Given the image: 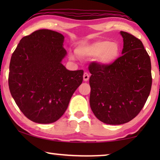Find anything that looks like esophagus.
<instances>
[{
	"label": "esophagus",
	"instance_id": "34e87169",
	"mask_svg": "<svg viewBox=\"0 0 160 160\" xmlns=\"http://www.w3.org/2000/svg\"><path fill=\"white\" fill-rule=\"evenodd\" d=\"M83 78H84V81H85V82H87L89 78V74L87 72H85L84 76H83Z\"/></svg>",
	"mask_w": 160,
	"mask_h": 160
}]
</instances>
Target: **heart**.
I'll return each mask as SVG.
<instances>
[{"label": "heart", "mask_w": 160, "mask_h": 160, "mask_svg": "<svg viewBox=\"0 0 160 160\" xmlns=\"http://www.w3.org/2000/svg\"><path fill=\"white\" fill-rule=\"evenodd\" d=\"M77 53L82 57L98 56L97 60L100 64L110 65L119 58L120 47L116 42L102 40L78 48Z\"/></svg>", "instance_id": "1"}]
</instances>
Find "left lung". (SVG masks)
I'll list each match as a JSON object with an SVG mask.
<instances>
[{"label": "left lung", "mask_w": 160, "mask_h": 160, "mask_svg": "<svg viewBox=\"0 0 160 160\" xmlns=\"http://www.w3.org/2000/svg\"><path fill=\"white\" fill-rule=\"evenodd\" d=\"M122 55L110 65L91 62L89 103L94 114L108 124H122L143 108L152 84L150 57L140 39L121 31Z\"/></svg>", "instance_id": "1"}]
</instances>
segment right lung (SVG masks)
<instances>
[{"label":"right lung","mask_w":160,"mask_h":160,"mask_svg":"<svg viewBox=\"0 0 160 160\" xmlns=\"http://www.w3.org/2000/svg\"><path fill=\"white\" fill-rule=\"evenodd\" d=\"M64 36L38 30L21 39L9 65L8 87L28 119L40 124L56 122L83 81V70L68 71L62 64L67 52Z\"/></svg>","instance_id":"obj_1"}]
</instances>
